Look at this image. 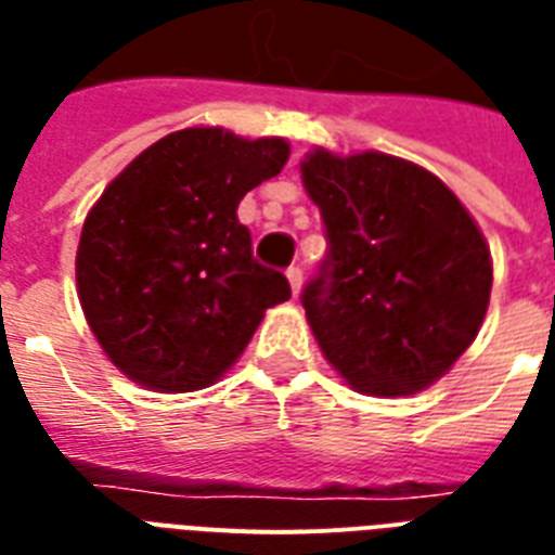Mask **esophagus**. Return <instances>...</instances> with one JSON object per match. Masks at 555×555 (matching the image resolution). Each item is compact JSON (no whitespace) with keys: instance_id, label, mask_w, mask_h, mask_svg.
Listing matches in <instances>:
<instances>
[{"instance_id":"esophagus-1","label":"esophagus","mask_w":555,"mask_h":555,"mask_svg":"<svg viewBox=\"0 0 555 555\" xmlns=\"http://www.w3.org/2000/svg\"><path fill=\"white\" fill-rule=\"evenodd\" d=\"M285 276L287 282H291V291L299 294V291H302V268H299V264H291V268L285 270Z\"/></svg>"}]
</instances>
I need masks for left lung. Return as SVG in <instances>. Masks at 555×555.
Returning a JSON list of instances; mask_svg holds the SVG:
<instances>
[{
  "instance_id": "obj_1",
  "label": "left lung",
  "mask_w": 555,
  "mask_h": 555,
  "mask_svg": "<svg viewBox=\"0 0 555 555\" xmlns=\"http://www.w3.org/2000/svg\"><path fill=\"white\" fill-rule=\"evenodd\" d=\"M328 253L305 285V317L348 386L423 391L478 337L492 291L481 230L429 169L383 152L302 160Z\"/></svg>"
}]
</instances>
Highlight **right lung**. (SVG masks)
I'll list each match as a JSON object with an SVG mask.
<instances>
[{"label":"right lung","instance_id":"1","mask_svg":"<svg viewBox=\"0 0 555 555\" xmlns=\"http://www.w3.org/2000/svg\"><path fill=\"white\" fill-rule=\"evenodd\" d=\"M291 146L218 126L143 150L82 224L77 294L106 357L155 391L212 386L261 317L291 299L285 273L253 259L238 201L279 176Z\"/></svg>","mask_w":555,"mask_h":555}]
</instances>
